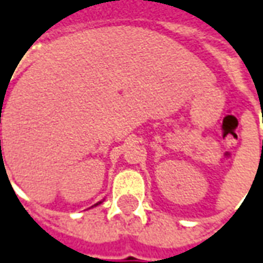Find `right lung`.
<instances>
[{
	"instance_id": "right-lung-1",
	"label": "right lung",
	"mask_w": 263,
	"mask_h": 263,
	"mask_svg": "<svg viewBox=\"0 0 263 263\" xmlns=\"http://www.w3.org/2000/svg\"><path fill=\"white\" fill-rule=\"evenodd\" d=\"M0 142H1V139H0ZM102 201H99V203H96V204H101ZM96 204H95V206H96Z\"/></svg>"
}]
</instances>
